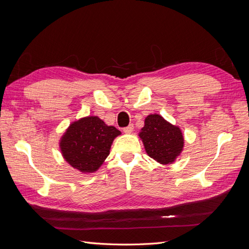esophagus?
Masks as SVG:
<instances>
[{"label": "esophagus", "mask_w": 249, "mask_h": 249, "mask_svg": "<svg viewBox=\"0 0 249 249\" xmlns=\"http://www.w3.org/2000/svg\"><path fill=\"white\" fill-rule=\"evenodd\" d=\"M133 131H134V125L132 124H129V125H127L126 127H124V132L125 134H131Z\"/></svg>", "instance_id": "esophagus-1"}]
</instances>
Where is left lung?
Masks as SVG:
<instances>
[{"label": "left lung", "instance_id": "1", "mask_svg": "<svg viewBox=\"0 0 249 249\" xmlns=\"http://www.w3.org/2000/svg\"><path fill=\"white\" fill-rule=\"evenodd\" d=\"M138 136L146 154L162 165L175 163L182 154L185 139L179 126L167 122L160 114H149Z\"/></svg>", "mask_w": 249, "mask_h": 249}]
</instances>
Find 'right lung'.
<instances>
[{
  "label": "right lung",
  "instance_id": "add662e5",
  "mask_svg": "<svg viewBox=\"0 0 249 249\" xmlns=\"http://www.w3.org/2000/svg\"><path fill=\"white\" fill-rule=\"evenodd\" d=\"M122 135L99 116H85L72 122L59 140L63 159L82 173H93L110 154L114 139Z\"/></svg>",
  "mask_w": 249,
  "mask_h": 249
}]
</instances>
